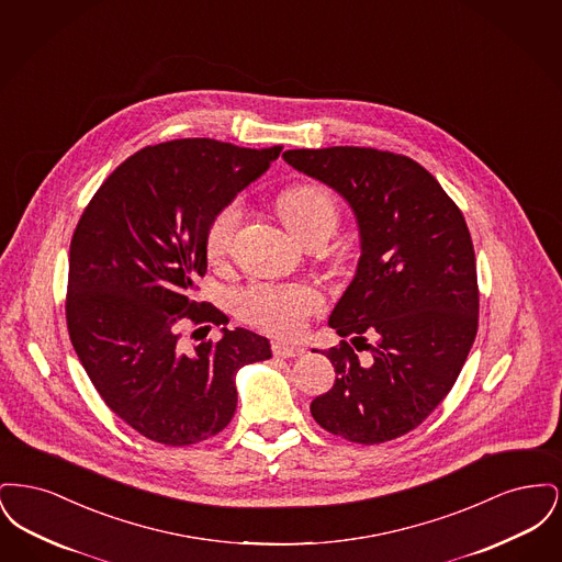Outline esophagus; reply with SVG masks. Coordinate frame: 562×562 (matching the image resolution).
I'll return each instance as SVG.
<instances>
[{
    "instance_id": "1",
    "label": "esophagus",
    "mask_w": 562,
    "mask_h": 562,
    "mask_svg": "<svg viewBox=\"0 0 562 562\" xmlns=\"http://www.w3.org/2000/svg\"><path fill=\"white\" fill-rule=\"evenodd\" d=\"M271 349H273V356H276V358H296V356L301 353V349L289 346V344H284V341H273Z\"/></svg>"
}]
</instances>
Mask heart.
<instances>
[{
    "label": "heart",
    "mask_w": 562,
    "mask_h": 562,
    "mask_svg": "<svg viewBox=\"0 0 562 562\" xmlns=\"http://www.w3.org/2000/svg\"><path fill=\"white\" fill-rule=\"evenodd\" d=\"M278 211L294 236L301 240L312 234H333L337 227V206L328 191L318 186H294L280 193ZM241 206L232 202L214 214L206 229V252L213 261L229 255L240 227ZM322 305V293L314 284L255 282L238 294L241 318L273 335L293 337Z\"/></svg>",
    "instance_id": "b5f03b06"
}]
</instances>
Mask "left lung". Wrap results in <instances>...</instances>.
<instances>
[{"label":"left lung","instance_id":"obj_1","mask_svg":"<svg viewBox=\"0 0 562 562\" xmlns=\"http://www.w3.org/2000/svg\"><path fill=\"white\" fill-rule=\"evenodd\" d=\"M282 158L346 200L360 238L356 276L328 326L371 349V360L362 364L348 341L324 349L337 376L310 411L351 442L394 440L445 401L476 337V259L465 218L428 170L404 156L326 147Z\"/></svg>","mask_w":562,"mask_h":562}]
</instances>
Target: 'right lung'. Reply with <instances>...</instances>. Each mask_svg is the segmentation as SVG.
Returning <instances> with one entry per match:
<instances>
[{
	"mask_svg": "<svg viewBox=\"0 0 562 562\" xmlns=\"http://www.w3.org/2000/svg\"><path fill=\"white\" fill-rule=\"evenodd\" d=\"M280 151L213 138L145 147L81 214L69 248V337L101 398L149 440L188 447L218 434L236 413L238 371L271 358L269 339L246 328H221L218 341L191 349L179 328L227 322L193 301L209 266L206 229Z\"/></svg>",
	"mask_w": 562,
	"mask_h": 562,
	"instance_id": "1",
	"label": "right lung"
}]
</instances>
